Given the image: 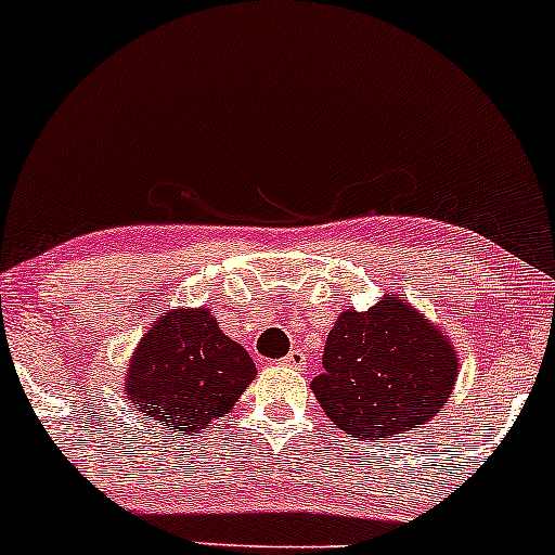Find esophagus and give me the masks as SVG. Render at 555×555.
Instances as JSON below:
<instances>
[{
    "mask_svg": "<svg viewBox=\"0 0 555 555\" xmlns=\"http://www.w3.org/2000/svg\"><path fill=\"white\" fill-rule=\"evenodd\" d=\"M307 361H309V353L301 351V348H294V351L285 353L283 364L291 366V370H304V366H307Z\"/></svg>",
    "mask_w": 555,
    "mask_h": 555,
    "instance_id": "esophagus-1",
    "label": "esophagus"
}]
</instances>
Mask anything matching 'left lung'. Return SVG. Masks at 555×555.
Returning a JSON list of instances; mask_svg holds the SVG:
<instances>
[{
	"label": "left lung",
	"mask_w": 555,
	"mask_h": 555,
	"mask_svg": "<svg viewBox=\"0 0 555 555\" xmlns=\"http://www.w3.org/2000/svg\"><path fill=\"white\" fill-rule=\"evenodd\" d=\"M322 364L311 379L322 412L348 438L375 443L433 422L459 377L451 338L393 291L366 311H340Z\"/></svg>",
	"instance_id": "obj_1"
}]
</instances>
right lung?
Listing matches in <instances>:
<instances>
[{"mask_svg":"<svg viewBox=\"0 0 555 555\" xmlns=\"http://www.w3.org/2000/svg\"><path fill=\"white\" fill-rule=\"evenodd\" d=\"M254 377V359L222 333L209 307L170 309L135 346L126 396L143 420L189 435L225 416Z\"/></svg>","mask_w":555,"mask_h":555,"instance_id":"add662e5","label":"right lung"}]
</instances>
